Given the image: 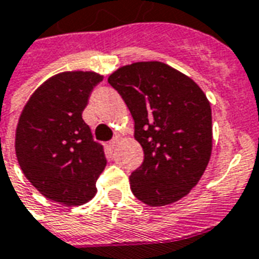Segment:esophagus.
I'll return each instance as SVG.
<instances>
[{
  "label": "esophagus",
  "mask_w": 259,
  "mask_h": 259,
  "mask_svg": "<svg viewBox=\"0 0 259 259\" xmlns=\"http://www.w3.org/2000/svg\"><path fill=\"white\" fill-rule=\"evenodd\" d=\"M117 142H119V140H117V138H113V139H112L111 142H109V147L115 148L116 146H117Z\"/></svg>",
  "instance_id": "1"
}]
</instances>
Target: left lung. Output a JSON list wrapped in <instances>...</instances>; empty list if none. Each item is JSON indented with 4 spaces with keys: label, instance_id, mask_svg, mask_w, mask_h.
Segmentation results:
<instances>
[{
    "label": "left lung",
    "instance_id": "1",
    "mask_svg": "<svg viewBox=\"0 0 259 259\" xmlns=\"http://www.w3.org/2000/svg\"><path fill=\"white\" fill-rule=\"evenodd\" d=\"M109 85L135 121L143 163L130 177L132 193L150 206L189 193L212 152V112L198 85L162 62H136L116 70Z\"/></svg>",
    "mask_w": 259,
    "mask_h": 259
}]
</instances>
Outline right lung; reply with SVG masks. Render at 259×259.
Returning <instances> with one entry per match:
<instances>
[{
  "instance_id": "1",
  "label": "right lung",
  "mask_w": 259,
  "mask_h": 259,
  "mask_svg": "<svg viewBox=\"0 0 259 259\" xmlns=\"http://www.w3.org/2000/svg\"><path fill=\"white\" fill-rule=\"evenodd\" d=\"M92 71H67L46 81L28 100L16 130V155L40 193L81 205L96 193L107 166L102 144L82 119L92 90L102 81Z\"/></svg>"
}]
</instances>
